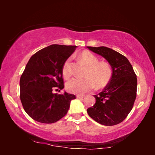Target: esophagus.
<instances>
[{
  "label": "esophagus",
  "instance_id": "34e87169",
  "mask_svg": "<svg viewBox=\"0 0 155 155\" xmlns=\"http://www.w3.org/2000/svg\"><path fill=\"white\" fill-rule=\"evenodd\" d=\"M84 97V95H83V94H77L76 95V97H77V98H83V97Z\"/></svg>",
  "mask_w": 155,
  "mask_h": 155
}]
</instances>
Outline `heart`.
Here are the masks:
<instances>
[{
	"label": "heart",
	"instance_id": "b5f03b06",
	"mask_svg": "<svg viewBox=\"0 0 155 155\" xmlns=\"http://www.w3.org/2000/svg\"><path fill=\"white\" fill-rule=\"evenodd\" d=\"M80 60L87 68L83 78H73L66 82L65 87L71 93L84 94L95 87L101 89L109 83L112 76L111 65L105 61H99V58L89 51H84L79 54ZM62 73L65 79L71 77V58H67L62 67Z\"/></svg>",
	"mask_w": 155,
	"mask_h": 155
}]
</instances>
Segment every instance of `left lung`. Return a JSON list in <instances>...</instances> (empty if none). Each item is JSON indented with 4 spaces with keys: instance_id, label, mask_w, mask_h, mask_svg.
I'll return each instance as SVG.
<instances>
[{
    "instance_id": "8db88e82",
    "label": "left lung",
    "mask_w": 155,
    "mask_h": 155,
    "mask_svg": "<svg viewBox=\"0 0 155 155\" xmlns=\"http://www.w3.org/2000/svg\"><path fill=\"white\" fill-rule=\"evenodd\" d=\"M87 48L109 63L112 76L102 92L94 95L96 102L87 111L101 125H117L133 109L137 94V76L129 61L120 53L106 46Z\"/></svg>"
}]
</instances>
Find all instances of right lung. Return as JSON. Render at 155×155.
Returning <instances> with one entry per match:
<instances>
[{
  "instance_id": "1",
  "label": "right lung",
  "mask_w": 155,
  "mask_h": 155,
  "mask_svg": "<svg viewBox=\"0 0 155 155\" xmlns=\"http://www.w3.org/2000/svg\"><path fill=\"white\" fill-rule=\"evenodd\" d=\"M76 47L52 44L35 53L27 63L20 77V97L25 112L36 121H58L68 113L71 101L76 98L67 92H52L55 88H64L63 65Z\"/></svg>"
}]
</instances>
